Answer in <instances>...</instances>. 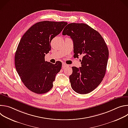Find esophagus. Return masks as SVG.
Masks as SVG:
<instances>
[{
    "mask_svg": "<svg viewBox=\"0 0 128 128\" xmlns=\"http://www.w3.org/2000/svg\"><path fill=\"white\" fill-rule=\"evenodd\" d=\"M68 66L67 64H66L65 63H63V64H62V69H65V68L67 67Z\"/></svg>",
    "mask_w": 128,
    "mask_h": 128,
    "instance_id": "34e87169",
    "label": "esophagus"
}]
</instances>
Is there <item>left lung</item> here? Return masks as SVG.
Returning <instances> with one entry per match:
<instances>
[{"mask_svg": "<svg viewBox=\"0 0 128 128\" xmlns=\"http://www.w3.org/2000/svg\"><path fill=\"white\" fill-rule=\"evenodd\" d=\"M62 34L67 35L74 42V57L83 56L82 67H72L69 76L71 86L76 92L86 94L95 90L104 78L109 52L100 34L84 23H70Z\"/></svg>", "mask_w": 128, "mask_h": 128, "instance_id": "8db88e82", "label": "left lung"}]
</instances>
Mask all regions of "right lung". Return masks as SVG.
Listing matches in <instances>:
<instances>
[{
    "label": "right lung",
    "instance_id": "1",
    "mask_svg": "<svg viewBox=\"0 0 128 128\" xmlns=\"http://www.w3.org/2000/svg\"><path fill=\"white\" fill-rule=\"evenodd\" d=\"M67 24L65 22L42 21L32 26L23 35L14 56L16 70L24 85L42 94L52 88L62 63L52 64L44 57L50 50V42Z\"/></svg>",
    "mask_w": 128,
    "mask_h": 128
}]
</instances>
